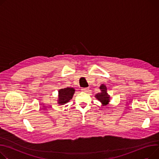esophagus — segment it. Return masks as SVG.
I'll use <instances>...</instances> for the list:
<instances>
[{
	"label": "esophagus",
	"instance_id": "34e87169",
	"mask_svg": "<svg viewBox=\"0 0 159 159\" xmlns=\"http://www.w3.org/2000/svg\"><path fill=\"white\" fill-rule=\"evenodd\" d=\"M81 90H82V91H83V92H88V91H89V88H82V89H81Z\"/></svg>",
	"mask_w": 159,
	"mask_h": 159
}]
</instances>
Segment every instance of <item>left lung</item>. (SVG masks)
I'll return each instance as SVG.
<instances>
[{
    "instance_id": "8db88e82",
    "label": "left lung",
    "mask_w": 159,
    "mask_h": 159,
    "mask_svg": "<svg viewBox=\"0 0 159 159\" xmlns=\"http://www.w3.org/2000/svg\"><path fill=\"white\" fill-rule=\"evenodd\" d=\"M100 89H101V93H98L96 94V97L98 100H100L103 104L105 105L107 104L109 102L110 97L109 95L107 93V88L103 84L100 87Z\"/></svg>"
}]
</instances>
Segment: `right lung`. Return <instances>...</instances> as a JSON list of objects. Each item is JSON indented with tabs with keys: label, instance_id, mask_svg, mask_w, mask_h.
Here are the masks:
<instances>
[{
	"label": "right lung",
	"instance_id": "right-lung-1",
	"mask_svg": "<svg viewBox=\"0 0 159 159\" xmlns=\"http://www.w3.org/2000/svg\"><path fill=\"white\" fill-rule=\"evenodd\" d=\"M75 89L71 88H65L59 91V103L63 105L68 102L73 97Z\"/></svg>",
	"mask_w": 159,
	"mask_h": 159
}]
</instances>
